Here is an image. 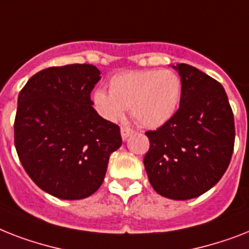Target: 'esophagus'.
<instances>
[{"label": "esophagus", "mask_w": 249, "mask_h": 249, "mask_svg": "<svg viewBox=\"0 0 249 249\" xmlns=\"http://www.w3.org/2000/svg\"><path fill=\"white\" fill-rule=\"evenodd\" d=\"M120 133H121V138L125 141V139L128 138L129 135H131L133 133H134V130H133V129H130V128H128V126H121Z\"/></svg>", "instance_id": "obj_1"}]
</instances>
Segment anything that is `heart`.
<instances>
[{
	"label": "heart",
	"instance_id": "obj_1",
	"mask_svg": "<svg viewBox=\"0 0 249 249\" xmlns=\"http://www.w3.org/2000/svg\"><path fill=\"white\" fill-rule=\"evenodd\" d=\"M183 83L173 70H134L116 74L108 82V93L97 89L93 105L108 121L124 118L126 108L138 124L159 128L174 118L180 106Z\"/></svg>",
	"mask_w": 249,
	"mask_h": 249
}]
</instances>
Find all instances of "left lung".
<instances>
[{
	"label": "left lung",
	"instance_id": "8db88e82",
	"mask_svg": "<svg viewBox=\"0 0 249 249\" xmlns=\"http://www.w3.org/2000/svg\"><path fill=\"white\" fill-rule=\"evenodd\" d=\"M183 83L174 118L147 131L144 167L162 197L184 201L203 195L221 179L234 149L235 128L224 87L195 66H173Z\"/></svg>",
	"mask_w": 249,
	"mask_h": 249
}]
</instances>
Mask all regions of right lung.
I'll return each mask as SVG.
<instances>
[{
	"label": "right lung",
	"instance_id": "add662e5",
	"mask_svg": "<svg viewBox=\"0 0 249 249\" xmlns=\"http://www.w3.org/2000/svg\"><path fill=\"white\" fill-rule=\"evenodd\" d=\"M101 71L89 64L48 68L20 90L15 147L20 162L42 191L60 199H83L101 187L120 128L92 107Z\"/></svg>",
	"mask_w": 249,
	"mask_h": 249
}]
</instances>
